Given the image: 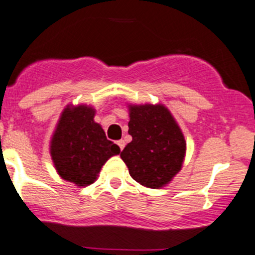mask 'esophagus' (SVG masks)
Instances as JSON below:
<instances>
[{
	"label": "esophagus",
	"mask_w": 255,
	"mask_h": 255,
	"mask_svg": "<svg viewBox=\"0 0 255 255\" xmlns=\"http://www.w3.org/2000/svg\"><path fill=\"white\" fill-rule=\"evenodd\" d=\"M117 144H118V147H120V149L122 150L123 148H125V140H123V139L117 140Z\"/></svg>",
	"instance_id": "34e87169"
}]
</instances>
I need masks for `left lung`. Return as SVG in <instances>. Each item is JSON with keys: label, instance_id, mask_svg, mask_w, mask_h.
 I'll return each mask as SVG.
<instances>
[{"label": "left lung", "instance_id": "8db88e82", "mask_svg": "<svg viewBox=\"0 0 255 255\" xmlns=\"http://www.w3.org/2000/svg\"><path fill=\"white\" fill-rule=\"evenodd\" d=\"M132 142L121 152L135 182L148 188L169 183L182 168L185 140L169 111L162 105L129 106Z\"/></svg>", "mask_w": 255, "mask_h": 255}]
</instances>
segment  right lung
<instances>
[{"instance_id": "obj_1", "label": "right lung", "mask_w": 255, "mask_h": 255, "mask_svg": "<svg viewBox=\"0 0 255 255\" xmlns=\"http://www.w3.org/2000/svg\"><path fill=\"white\" fill-rule=\"evenodd\" d=\"M93 117L95 110L87 106L67 107L51 140V155L57 172L78 187L92 184L102 165L121 152L117 144L107 139Z\"/></svg>"}]
</instances>
